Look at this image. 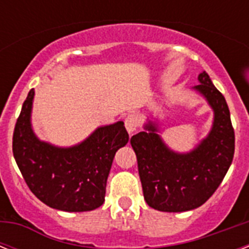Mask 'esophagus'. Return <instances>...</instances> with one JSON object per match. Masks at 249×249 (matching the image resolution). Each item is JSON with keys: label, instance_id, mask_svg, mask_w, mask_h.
I'll use <instances>...</instances> for the list:
<instances>
[{"label": "esophagus", "instance_id": "34e87169", "mask_svg": "<svg viewBox=\"0 0 249 249\" xmlns=\"http://www.w3.org/2000/svg\"><path fill=\"white\" fill-rule=\"evenodd\" d=\"M138 125H140V120H138V116L132 113V115H128L126 119H125V128L128 130L129 134H133V133L136 132L137 128H138Z\"/></svg>", "mask_w": 249, "mask_h": 249}]
</instances>
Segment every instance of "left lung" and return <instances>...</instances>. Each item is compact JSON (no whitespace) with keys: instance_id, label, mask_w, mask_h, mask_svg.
Wrapping results in <instances>:
<instances>
[{"instance_id":"left-lung-1","label":"left lung","mask_w":249,"mask_h":249,"mask_svg":"<svg viewBox=\"0 0 249 249\" xmlns=\"http://www.w3.org/2000/svg\"><path fill=\"white\" fill-rule=\"evenodd\" d=\"M194 86L212 107L211 132L190 152L170 150L148 121L144 132L130 138L137 155L144 200L161 212H185L200 207L212 196L231 165L235 134L225 97L203 71Z\"/></svg>"}]
</instances>
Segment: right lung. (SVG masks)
Instances as JSON below:
<instances>
[{"label": "right lung", "instance_id": "right-lung-1", "mask_svg": "<svg viewBox=\"0 0 249 249\" xmlns=\"http://www.w3.org/2000/svg\"><path fill=\"white\" fill-rule=\"evenodd\" d=\"M35 90L23 103L13 154L29 190L50 208L86 212L103 204L115 154L128 143L123 121L99 126L81 143L58 147L37 138L31 124Z\"/></svg>", "mask_w": 249, "mask_h": 249}]
</instances>
